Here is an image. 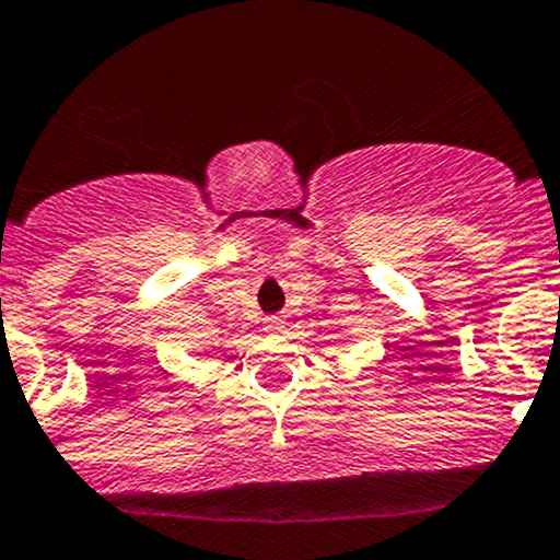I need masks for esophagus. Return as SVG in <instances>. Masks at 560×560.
Listing matches in <instances>:
<instances>
[{
    "mask_svg": "<svg viewBox=\"0 0 560 560\" xmlns=\"http://www.w3.org/2000/svg\"><path fill=\"white\" fill-rule=\"evenodd\" d=\"M284 325H287V322L281 319V316H268V325H265V327H268V330H273V332H279V330H284Z\"/></svg>",
    "mask_w": 560,
    "mask_h": 560,
    "instance_id": "34e87169",
    "label": "esophagus"
}]
</instances>
